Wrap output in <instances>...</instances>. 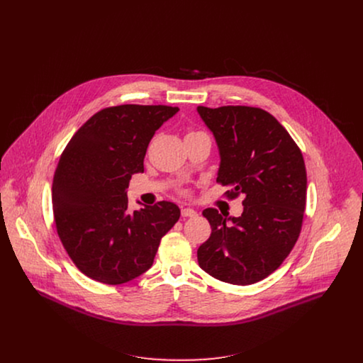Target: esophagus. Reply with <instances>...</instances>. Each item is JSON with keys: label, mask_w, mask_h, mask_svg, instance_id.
<instances>
[{"label": "esophagus", "mask_w": 363, "mask_h": 363, "mask_svg": "<svg viewBox=\"0 0 363 363\" xmlns=\"http://www.w3.org/2000/svg\"><path fill=\"white\" fill-rule=\"evenodd\" d=\"M182 216L183 218H193V216H197V212L193 208H183L182 209Z\"/></svg>", "instance_id": "1"}]
</instances>
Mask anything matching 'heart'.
<instances>
[{
  "mask_svg": "<svg viewBox=\"0 0 363 363\" xmlns=\"http://www.w3.org/2000/svg\"><path fill=\"white\" fill-rule=\"evenodd\" d=\"M194 133H199V131H191V133H189V134H194Z\"/></svg>",
  "mask_w": 363,
  "mask_h": 363,
  "instance_id": "obj_1",
  "label": "heart"
}]
</instances>
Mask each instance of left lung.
Segmentation results:
<instances>
[{
	"instance_id": "8db88e82",
	"label": "left lung",
	"mask_w": 363,
	"mask_h": 363,
	"mask_svg": "<svg viewBox=\"0 0 363 363\" xmlns=\"http://www.w3.org/2000/svg\"><path fill=\"white\" fill-rule=\"evenodd\" d=\"M220 156L216 182L243 197L240 216L203 211L211 236L197 250L211 277L250 285L272 274L294 249L306 208V167L299 147L268 111L250 106L197 107Z\"/></svg>"
}]
</instances>
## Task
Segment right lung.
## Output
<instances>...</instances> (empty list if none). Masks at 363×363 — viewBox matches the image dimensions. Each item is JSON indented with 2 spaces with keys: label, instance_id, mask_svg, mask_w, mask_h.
<instances>
[{
  "label": "right lung",
  "instance_id": "add662e5",
  "mask_svg": "<svg viewBox=\"0 0 363 363\" xmlns=\"http://www.w3.org/2000/svg\"><path fill=\"white\" fill-rule=\"evenodd\" d=\"M172 106L121 104L94 114L69 140L52 179L58 238L77 268L107 284H125L154 262L160 239L180 218L169 201L128 212L127 189Z\"/></svg>",
  "mask_w": 363,
  "mask_h": 363
}]
</instances>
